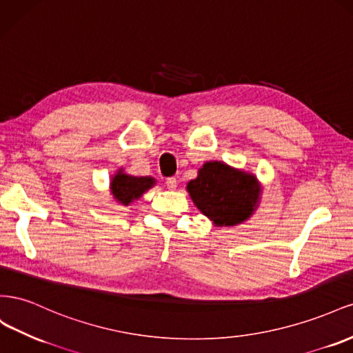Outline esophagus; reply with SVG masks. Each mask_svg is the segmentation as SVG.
<instances>
[{
	"label": "esophagus",
	"instance_id": "34e87169",
	"mask_svg": "<svg viewBox=\"0 0 353 353\" xmlns=\"http://www.w3.org/2000/svg\"><path fill=\"white\" fill-rule=\"evenodd\" d=\"M165 185H167V188H168L170 190H174V189L177 188V180H176V177H168Z\"/></svg>",
	"mask_w": 353,
	"mask_h": 353
}]
</instances>
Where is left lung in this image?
<instances>
[{
  "mask_svg": "<svg viewBox=\"0 0 353 353\" xmlns=\"http://www.w3.org/2000/svg\"><path fill=\"white\" fill-rule=\"evenodd\" d=\"M190 199L216 228L244 223L259 208L261 183L245 170L207 161L186 186Z\"/></svg>",
  "mask_w": 353,
  "mask_h": 353,
  "instance_id": "1",
  "label": "left lung"
}]
</instances>
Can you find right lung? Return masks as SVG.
Segmentation results:
<instances>
[{"instance_id": "add662e5", "label": "right lung", "mask_w": 353, "mask_h": 353, "mask_svg": "<svg viewBox=\"0 0 353 353\" xmlns=\"http://www.w3.org/2000/svg\"><path fill=\"white\" fill-rule=\"evenodd\" d=\"M157 180L150 176H132L124 171V168H118L117 173L110 176L109 192L112 195V201L119 205H130L142 196L146 190L154 188Z\"/></svg>"}]
</instances>
